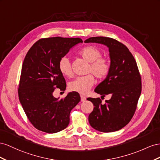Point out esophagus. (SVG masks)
I'll list each match as a JSON object with an SVG mask.
<instances>
[{
    "instance_id": "esophagus-1",
    "label": "esophagus",
    "mask_w": 160,
    "mask_h": 160,
    "mask_svg": "<svg viewBox=\"0 0 160 160\" xmlns=\"http://www.w3.org/2000/svg\"><path fill=\"white\" fill-rule=\"evenodd\" d=\"M80 97H81V101L82 102H84L85 100H86V98L83 95H80Z\"/></svg>"
}]
</instances>
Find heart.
Here are the masks:
<instances>
[{
	"label": "heart",
	"instance_id": "b5f03b06",
	"mask_svg": "<svg viewBox=\"0 0 160 160\" xmlns=\"http://www.w3.org/2000/svg\"><path fill=\"white\" fill-rule=\"evenodd\" d=\"M80 56L85 60L90 63L88 72L98 79L106 78L110 72V63L105 58H102L101 52L93 46H86L82 49L79 52ZM58 68L63 75L71 77L73 72L71 68L70 59L67 56H62L58 62ZM94 84V78L92 75L88 74L84 76H79L70 82L69 88L72 91L85 94L92 88Z\"/></svg>",
	"mask_w": 160,
	"mask_h": 160
}]
</instances>
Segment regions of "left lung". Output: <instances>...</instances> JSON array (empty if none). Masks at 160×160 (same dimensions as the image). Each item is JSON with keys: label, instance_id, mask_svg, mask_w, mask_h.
Listing matches in <instances>:
<instances>
[{"label": "left lung", "instance_id": "8db88e82", "mask_svg": "<svg viewBox=\"0 0 160 160\" xmlns=\"http://www.w3.org/2000/svg\"><path fill=\"white\" fill-rule=\"evenodd\" d=\"M85 43L103 44L108 48L110 72L94 92L110 100L102 104L100 98H88L94 109L88 116L90 126L104 133L123 128L133 117L141 92V76L134 57L125 45L105 37L90 38Z\"/></svg>", "mask_w": 160, "mask_h": 160}]
</instances>
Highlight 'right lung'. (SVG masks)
Masks as SVG:
<instances>
[{
	"mask_svg": "<svg viewBox=\"0 0 160 160\" xmlns=\"http://www.w3.org/2000/svg\"><path fill=\"white\" fill-rule=\"evenodd\" d=\"M80 38L42 39L27 52L22 66L18 93L27 118L36 129L55 133L66 129L70 113L80 101L76 92L66 97H53L55 87L65 90L66 83L58 68L60 59L80 43Z\"/></svg>",
	"mask_w": 160,
	"mask_h": 160,
	"instance_id": "obj_1",
	"label": "right lung"
}]
</instances>
